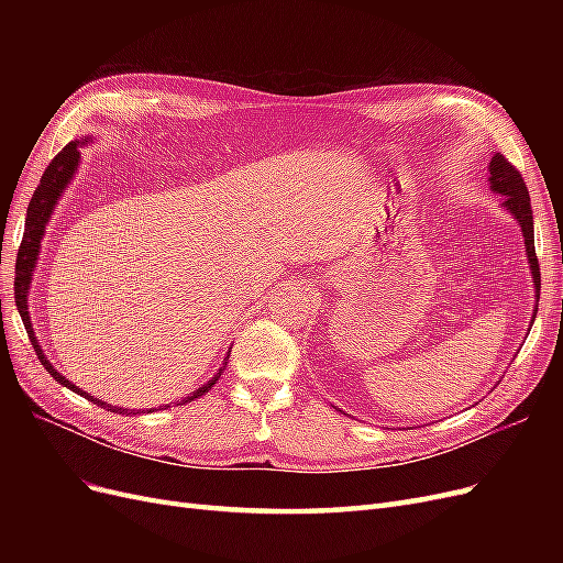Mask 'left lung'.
<instances>
[{
  "label": "left lung",
  "mask_w": 563,
  "mask_h": 563,
  "mask_svg": "<svg viewBox=\"0 0 563 563\" xmlns=\"http://www.w3.org/2000/svg\"><path fill=\"white\" fill-rule=\"evenodd\" d=\"M488 187L490 192H496L503 197L500 207L512 216L523 234V246H526V258L528 267H531V279L536 288V305H533V317H531V327L538 314V300H540V267H538V255H536V240H533V211H531V197H528L526 183L517 168L509 164L500 152L490 157L488 162Z\"/></svg>",
  "instance_id": "left-lung-1"
}]
</instances>
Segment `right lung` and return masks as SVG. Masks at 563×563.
I'll return each instance as SVG.
<instances>
[{"label":"right lung","instance_id":"right-lung-1","mask_svg":"<svg viewBox=\"0 0 563 563\" xmlns=\"http://www.w3.org/2000/svg\"><path fill=\"white\" fill-rule=\"evenodd\" d=\"M87 143H89V139L67 143V145L58 152V155H56L54 159H51V164L46 166V172H44V176H42V180H40V185H37L35 195H32V199H30L23 242H21V249H19V261H15V282H13V288H15V308H19L21 319H23V323H25V331H27V335H30V343H32V347H35L42 366L51 373V378H54L56 383H60L63 387L77 391L79 397L89 399V401H93V404H98V406H106L108 411H112V413H122V416L126 413V416H131L133 411H129V408H119V406H112V404H108V401H103V399H93V397L89 395V391L79 389L75 383H70L65 376H60L58 368H54V364H51L48 356L44 354V350H42V345H40V340H37V335H35V329H32V321H30L27 296H30L32 277H35L37 261H40V255H42V240H44V234H46V225H48L51 216H54V211H56V203L60 201L63 192L67 190V185L73 183V178H75V174H77L79 162H81L79 147L87 145ZM230 352H232V350H228L223 364H220V368L216 371V376H213L209 383H203L201 387H197L195 391H190V395H187V397H183V399L178 401V406H183V404H187V401H195V399H199L201 395H207V391L216 385V380H218L220 376H223V371H225L228 360H230ZM166 408H168V406H166ZM150 411H162V406H159V408H147V413H150Z\"/></svg>","mask_w":563,"mask_h":563}]
</instances>
